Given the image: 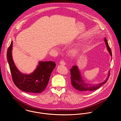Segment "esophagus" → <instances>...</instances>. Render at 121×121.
Listing matches in <instances>:
<instances>
[{"instance_id": "34e87169", "label": "esophagus", "mask_w": 121, "mask_h": 121, "mask_svg": "<svg viewBox=\"0 0 121 121\" xmlns=\"http://www.w3.org/2000/svg\"><path fill=\"white\" fill-rule=\"evenodd\" d=\"M60 64L61 65H65V61H64L63 59H62L60 62Z\"/></svg>"}]
</instances>
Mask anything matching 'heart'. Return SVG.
<instances>
[{"instance_id":"1","label":"heart","mask_w":121,"mask_h":121,"mask_svg":"<svg viewBox=\"0 0 121 121\" xmlns=\"http://www.w3.org/2000/svg\"><path fill=\"white\" fill-rule=\"evenodd\" d=\"M76 52H77L76 49H72V50L70 51V53H71V55H74V54H75V53H76Z\"/></svg>"}]
</instances>
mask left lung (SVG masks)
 <instances>
[{"instance_id":"8db88e82","label":"left lung","mask_w":121,"mask_h":121,"mask_svg":"<svg viewBox=\"0 0 121 121\" xmlns=\"http://www.w3.org/2000/svg\"><path fill=\"white\" fill-rule=\"evenodd\" d=\"M104 41L105 42L106 46L107 47L110 56H112L111 50L109 47L107 40L106 38H105ZM70 72L71 77V82L72 86L77 90L83 93L95 91L98 88H99L103 84H104L107 82L110 75L109 71H108V75L106 80L104 81V82L102 83L92 85L91 84H88L87 83H86L85 81L82 79L77 66H73L70 69Z\"/></svg>"}]
</instances>
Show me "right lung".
<instances>
[{"mask_svg":"<svg viewBox=\"0 0 121 121\" xmlns=\"http://www.w3.org/2000/svg\"><path fill=\"white\" fill-rule=\"evenodd\" d=\"M13 41L8 47L7 58L15 85L21 91L31 93H40L46 88L51 74L56 66L52 61L40 62L35 70L30 75L21 73L15 65L12 57Z\"/></svg>","mask_w":121,"mask_h":121,"instance_id":"right-lung-1","label":"right lung"}]
</instances>
